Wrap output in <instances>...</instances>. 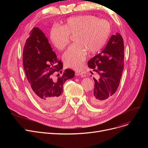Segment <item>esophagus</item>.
Returning <instances> with one entry per match:
<instances>
[{"instance_id": "esophagus-1", "label": "esophagus", "mask_w": 148, "mask_h": 148, "mask_svg": "<svg viewBox=\"0 0 148 148\" xmlns=\"http://www.w3.org/2000/svg\"><path fill=\"white\" fill-rule=\"evenodd\" d=\"M84 74V71H77L75 72V75H83Z\"/></svg>"}]
</instances>
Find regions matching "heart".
<instances>
[{
    "mask_svg": "<svg viewBox=\"0 0 148 148\" xmlns=\"http://www.w3.org/2000/svg\"><path fill=\"white\" fill-rule=\"evenodd\" d=\"M111 34V25L106 20L90 15L68 18L62 26H53L50 40L56 49L62 50L69 42V35H74L75 42L62 55L66 66L77 69L86 60L87 53L94 54L101 49Z\"/></svg>",
    "mask_w": 148,
    "mask_h": 148,
    "instance_id": "obj_1",
    "label": "heart"
}]
</instances>
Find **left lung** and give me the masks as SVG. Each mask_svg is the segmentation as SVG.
<instances>
[{
	"label": "left lung",
	"mask_w": 148,
	"mask_h": 148,
	"mask_svg": "<svg viewBox=\"0 0 148 148\" xmlns=\"http://www.w3.org/2000/svg\"><path fill=\"white\" fill-rule=\"evenodd\" d=\"M123 60V40L122 36L116 33L110 37L104 49L88 61V66L99 75L98 80L93 79L95 86L90 98L92 103L103 105L113 96L119 85Z\"/></svg>",
	"instance_id": "left-lung-1"
}]
</instances>
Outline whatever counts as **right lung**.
Returning <instances> with one entry per match:
<instances>
[{"instance_id":"obj_1","label":"right lung","mask_w":148,"mask_h":148,"mask_svg":"<svg viewBox=\"0 0 148 148\" xmlns=\"http://www.w3.org/2000/svg\"><path fill=\"white\" fill-rule=\"evenodd\" d=\"M29 34L23 52L25 74L34 98L43 107L53 110L61 103L63 85L73 78L74 72L66 69L62 76L54 79V73H62V62L41 30L34 27Z\"/></svg>"}]
</instances>
